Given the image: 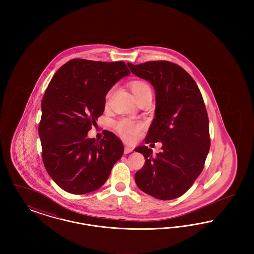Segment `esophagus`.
Segmentation results:
<instances>
[{
	"instance_id": "obj_1",
	"label": "esophagus",
	"mask_w": 254,
	"mask_h": 254,
	"mask_svg": "<svg viewBox=\"0 0 254 254\" xmlns=\"http://www.w3.org/2000/svg\"><path fill=\"white\" fill-rule=\"evenodd\" d=\"M132 147H130V146H127V145H126V147H125V150H124L125 154H128V153H130V152H132Z\"/></svg>"
}]
</instances>
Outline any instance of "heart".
I'll use <instances>...</instances> for the list:
<instances>
[{
	"mask_svg": "<svg viewBox=\"0 0 254 254\" xmlns=\"http://www.w3.org/2000/svg\"><path fill=\"white\" fill-rule=\"evenodd\" d=\"M129 86H130V89H131L133 94L136 98L142 95L145 91L151 90L149 85L143 80H133L129 83ZM110 94H111V89L108 91V93L106 95L107 103L109 101ZM115 128L122 137H124L125 139H127L128 141H133L140 135L141 130H142V126L140 124H137V123L128 120V119H122V120L116 122Z\"/></svg>",
	"mask_w": 254,
	"mask_h": 254,
	"instance_id": "b5f03b06",
	"label": "heart"
}]
</instances>
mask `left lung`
<instances>
[{
  "label": "left lung",
  "mask_w": 254,
  "mask_h": 254,
  "mask_svg": "<svg viewBox=\"0 0 254 254\" xmlns=\"http://www.w3.org/2000/svg\"><path fill=\"white\" fill-rule=\"evenodd\" d=\"M127 64L133 74L155 89V118L145 144H163L156 155L146 145L135 148L145 159L135 182L142 191L160 200L178 198L201 174L210 147L208 116L201 91L189 73L169 61Z\"/></svg>",
  "instance_id": "obj_1"
}]
</instances>
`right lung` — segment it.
Returning <instances> with one entry per match:
<instances>
[{
	"mask_svg": "<svg viewBox=\"0 0 254 254\" xmlns=\"http://www.w3.org/2000/svg\"><path fill=\"white\" fill-rule=\"evenodd\" d=\"M129 74L123 61L72 59L51 79L42 100L38 132L45 168L64 190H96L122 157L124 145L114 133L104 130L99 142L86 136L104 112L108 91Z\"/></svg>",
	"mask_w": 254,
	"mask_h": 254,
	"instance_id": "right-lung-1",
	"label": "right lung"
}]
</instances>
